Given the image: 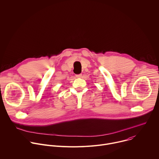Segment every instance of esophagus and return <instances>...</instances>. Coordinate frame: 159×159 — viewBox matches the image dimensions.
<instances>
[{
    "label": "esophagus",
    "instance_id": "34e87169",
    "mask_svg": "<svg viewBox=\"0 0 159 159\" xmlns=\"http://www.w3.org/2000/svg\"><path fill=\"white\" fill-rule=\"evenodd\" d=\"M75 76H76V77H77V78H80V77H82V74H78V75H76Z\"/></svg>",
    "mask_w": 159,
    "mask_h": 159
}]
</instances>
